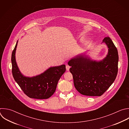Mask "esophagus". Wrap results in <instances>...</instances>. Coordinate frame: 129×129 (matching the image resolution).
<instances>
[{
	"label": "esophagus",
	"instance_id": "1",
	"mask_svg": "<svg viewBox=\"0 0 129 129\" xmlns=\"http://www.w3.org/2000/svg\"><path fill=\"white\" fill-rule=\"evenodd\" d=\"M70 68V67L68 65H66V70H67V71H69V70Z\"/></svg>",
	"mask_w": 129,
	"mask_h": 129
}]
</instances>
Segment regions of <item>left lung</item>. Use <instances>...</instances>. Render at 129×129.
Here are the masks:
<instances>
[{
	"instance_id": "left-lung-1",
	"label": "left lung",
	"mask_w": 129,
	"mask_h": 129,
	"mask_svg": "<svg viewBox=\"0 0 129 129\" xmlns=\"http://www.w3.org/2000/svg\"><path fill=\"white\" fill-rule=\"evenodd\" d=\"M108 48L106 57L102 61L91 60L79 55L68 63L71 67L74 87L81 94L101 96L113 83L118 72V55L112 40L106 37L103 40Z\"/></svg>"
}]
</instances>
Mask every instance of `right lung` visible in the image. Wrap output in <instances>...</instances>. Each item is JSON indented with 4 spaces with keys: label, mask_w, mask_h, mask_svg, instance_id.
I'll list each match as a JSON object with an SVG mask.
<instances>
[{
    "label": "right lung",
    "mask_w": 129,
    "mask_h": 129,
    "mask_svg": "<svg viewBox=\"0 0 129 129\" xmlns=\"http://www.w3.org/2000/svg\"><path fill=\"white\" fill-rule=\"evenodd\" d=\"M18 41L12 54V73L14 79L24 93L29 98L46 99L55 93L57 83L61 76L66 71L65 65L50 67L44 73L36 76H24L17 66L15 53Z\"/></svg>",
    "instance_id": "add662e5"
}]
</instances>
